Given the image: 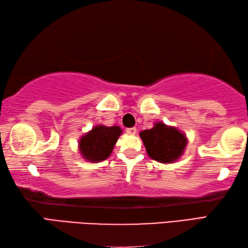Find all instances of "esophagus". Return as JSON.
Segmentation results:
<instances>
[{
	"mask_svg": "<svg viewBox=\"0 0 248 248\" xmlns=\"http://www.w3.org/2000/svg\"><path fill=\"white\" fill-rule=\"evenodd\" d=\"M125 132H127L128 134L133 135L136 133V128H128L127 130H125Z\"/></svg>",
	"mask_w": 248,
	"mask_h": 248,
	"instance_id": "obj_1",
	"label": "esophagus"
}]
</instances>
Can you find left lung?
Returning <instances> with one entry per match:
<instances>
[{
    "label": "left lung",
    "instance_id": "1",
    "mask_svg": "<svg viewBox=\"0 0 248 248\" xmlns=\"http://www.w3.org/2000/svg\"><path fill=\"white\" fill-rule=\"evenodd\" d=\"M147 154L157 162L170 163L176 161L186 148V139L175 128L157 123L150 130L140 133Z\"/></svg>",
    "mask_w": 248,
    "mask_h": 248
}]
</instances>
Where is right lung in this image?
Here are the masks:
<instances>
[{"label":"right lung","mask_w":248,"mask_h":248,"mask_svg":"<svg viewBox=\"0 0 248 248\" xmlns=\"http://www.w3.org/2000/svg\"><path fill=\"white\" fill-rule=\"evenodd\" d=\"M121 130L119 127L97 125L80 140V149L84 159L100 162L108 159L117 141Z\"/></svg>","instance_id":"1"}]
</instances>
